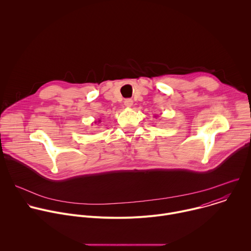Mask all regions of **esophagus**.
<instances>
[{
	"mask_svg": "<svg viewBox=\"0 0 251 251\" xmlns=\"http://www.w3.org/2000/svg\"><path fill=\"white\" fill-rule=\"evenodd\" d=\"M124 105L126 106V107H131L132 105H133V100L132 99H130V98H128V99H125V101H124Z\"/></svg>",
	"mask_w": 251,
	"mask_h": 251,
	"instance_id": "34e87169",
	"label": "esophagus"
}]
</instances>
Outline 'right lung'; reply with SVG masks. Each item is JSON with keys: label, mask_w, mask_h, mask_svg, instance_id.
Wrapping results in <instances>:
<instances>
[{"label": "right lung", "mask_w": 251, "mask_h": 251, "mask_svg": "<svg viewBox=\"0 0 251 251\" xmlns=\"http://www.w3.org/2000/svg\"><path fill=\"white\" fill-rule=\"evenodd\" d=\"M99 122H100V120H99Z\"/></svg>", "instance_id": "1"}]
</instances>
